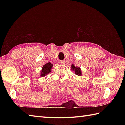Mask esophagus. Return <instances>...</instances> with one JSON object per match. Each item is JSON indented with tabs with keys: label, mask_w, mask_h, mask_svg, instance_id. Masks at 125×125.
<instances>
[{
	"label": "esophagus",
	"mask_w": 125,
	"mask_h": 125,
	"mask_svg": "<svg viewBox=\"0 0 125 125\" xmlns=\"http://www.w3.org/2000/svg\"><path fill=\"white\" fill-rule=\"evenodd\" d=\"M60 63L61 64H65V61L64 60H61L60 61Z\"/></svg>",
	"instance_id": "obj_1"
}]
</instances>
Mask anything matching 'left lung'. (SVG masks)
Returning a JSON list of instances; mask_svg holds the SVG:
<instances>
[{"label":"left lung","mask_w":125,"mask_h":125,"mask_svg":"<svg viewBox=\"0 0 125 125\" xmlns=\"http://www.w3.org/2000/svg\"><path fill=\"white\" fill-rule=\"evenodd\" d=\"M71 69H72L71 70L75 72V73L76 74V75H78L79 76H82V71H81V69L80 68L75 67V66L73 64L71 65Z\"/></svg>","instance_id":"obj_1"}]
</instances>
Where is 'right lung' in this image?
<instances>
[{"instance_id":"obj_1","label":"right lung","mask_w":125,"mask_h":125,"mask_svg":"<svg viewBox=\"0 0 125 125\" xmlns=\"http://www.w3.org/2000/svg\"><path fill=\"white\" fill-rule=\"evenodd\" d=\"M52 64L50 62H48L44 64L42 68V70H41L40 76L44 77L46 75H48L49 73L51 72L52 68Z\"/></svg>"}]
</instances>
